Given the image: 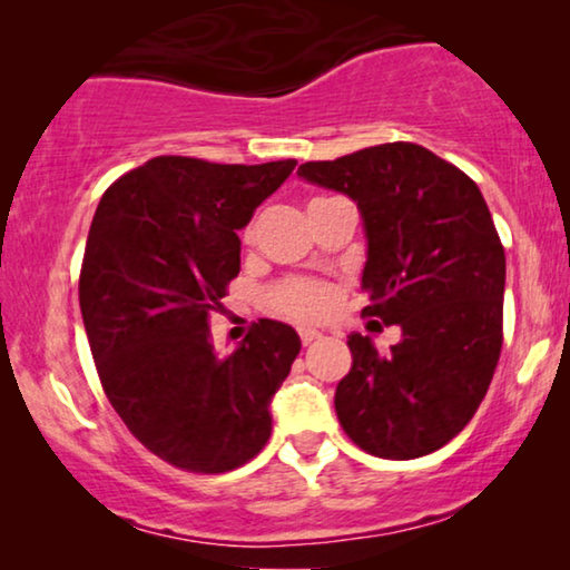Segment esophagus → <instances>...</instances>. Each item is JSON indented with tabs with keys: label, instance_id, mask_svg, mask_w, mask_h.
<instances>
[{
	"label": "esophagus",
	"instance_id": "34e87169",
	"mask_svg": "<svg viewBox=\"0 0 570 570\" xmlns=\"http://www.w3.org/2000/svg\"><path fill=\"white\" fill-rule=\"evenodd\" d=\"M298 334H301V342H303V345H311V342L322 337V332H316V330H301Z\"/></svg>",
	"mask_w": 570,
	"mask_h": 570
}]
</instances>
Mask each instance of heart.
<instances>
[{
    "label": "heart",
    "mask_w": 570,
    "mask_h": 570,
    "mask_svg": "<svg viewBox=\"0 0 570 570\" xmlns=\"http://www.w3.org/2000/svg\"><path fill=\"white\" fill-rule=\"evenodd\" d=\"M322 199L326 197L311 199V205ZM252 233L254 228L248 225L244 230V238L246 240L252 238ZM267 303L275 314L293 318V322L308 324V322H318V318H324L326 314H332V308L337 306V291H334L326 279L293 275V277L279 279V283L269 287Z\"/></svg>",
    "instance_id": "b5f03b06"
}]
</instances>
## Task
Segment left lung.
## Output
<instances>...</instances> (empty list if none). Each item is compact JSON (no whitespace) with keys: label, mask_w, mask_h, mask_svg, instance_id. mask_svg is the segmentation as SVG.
<instances>
[{"label":"left lung","mask_w":570,"mask_h":570,"mask_svg":"<svg viewBox=\"0 0 570 570\" xmlns=\"http://www.w3.org/2000/svg\"><path fill=\"white\" fill-rule=\"evenodd\" d=\"M298 174L357 202L368 236L363 316L402 326L389 353L347 337L340 425L373 456L431 454L470 423L501 357L505 254L485 199L454 163L412 142L308 160Z\"/></svg>","instance_id":"obj_1"}]
</instances>
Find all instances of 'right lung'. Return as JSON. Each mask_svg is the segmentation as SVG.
<instances>
[{
    "label": "right lung",
    "instance_id": "add662e5",
    "mask_svg": "<svg viewBox=\"0 0 570 570\" xmlns=\"http://www.w3.org/2000/svg\"><path fill=\"white\" fill-rule=\"evenodd\" d=\"M293 168L158 155L116 178L92 217L80 311L100 386L129 433L176 470L230 472L269 441V400L298 334L259 318L220 357L209 318L240 269L236 230Z\"/></svg>",
    "mask_w": 570,
    "mask_h": 570
}]
</instances>
